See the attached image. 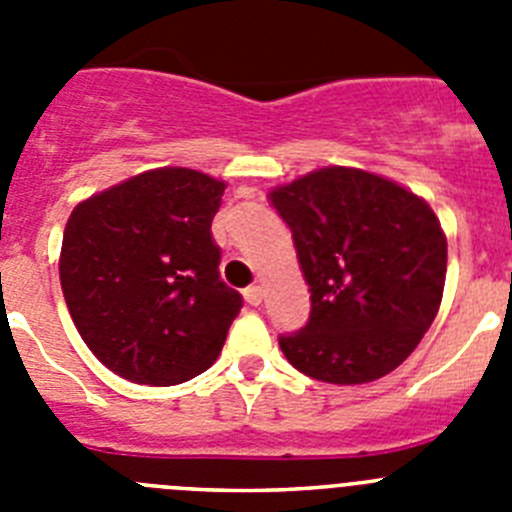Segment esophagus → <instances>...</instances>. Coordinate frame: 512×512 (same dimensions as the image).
<instances>
[{"mask_svg": "<svg viewBox=\"0 0 512 512\" xmlns=\"http://www.w3.org/2000/svg\"><path fill=\"white\" fill-rule=\"evenodd\" d=\"M243 297H246L248 305H261V300H264V289L259 287V284H253V287H248L246 292H243Z\"/></svg>", "mask_w": 512, "mask_h": 512, "instance_id": "1", "label": "esophagus"}]
</instances>
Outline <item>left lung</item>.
I'll return each instance as SVG.
<instances>
[{
	"mask_svg": "<svg viewBox=\"0 0 512 512\" xmlns=\"http://www.w3.org/2000/svg\"><path fill=\"white\" fill-rule=\"evenodd\" d=\"M292 230L310 320L279 336L297 372L330 384L390 374L431 328L446 235L431 205L379 174L325 166L269 192Z\"/></svg>",
	"mask_w": 512,
	"mask_h": 512,
	"instance_id": "8db88e82",
	"label": "left lung"
}]
</instances>
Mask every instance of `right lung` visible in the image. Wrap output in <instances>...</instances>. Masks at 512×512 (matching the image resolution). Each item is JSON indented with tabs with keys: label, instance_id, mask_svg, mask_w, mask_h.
I'll return each instance as SVG.
<instances>
[{
	"label": "right lung",
	"instance_id": "add662e5",
	"mask_svg": "<svg viewBox=\"0 0 512 512\" xmlns=\"http://www.w3.org/2000/svg\"><path fill=\"white\" fill-rule=\"evenodd\" d=\"M225 182L184 166L143 171L79 202L63 230L61 289L110 372L169 387L223 351L243 297L220 279L212 217Z\"/></svg>",
	"mask_w": 512,
	"mask_h": 512
}]
</instances>
